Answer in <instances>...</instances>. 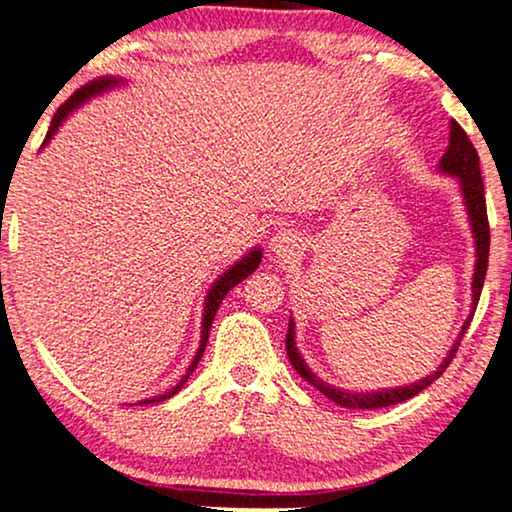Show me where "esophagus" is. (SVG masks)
I'll list each match as a JSON object with an SVG mask.
<instances>
[{
    "label": "esophagus",
    "mask_w": 512,
    "mask_h": 512,
    "mask_svg": "<svg viewBox=\"0 0 512 512\" xmlns=\"http://www.w3.org/2000/svg\"><path fill=\"white\" fill-rule=\"evenodd\" d=\"M300 245L302 238L290 229H281L274 238H271V250H274L276 255H293L295 250H300Z\"/></svg>",
    "instance_id": "34e87169"
}]
</instances>
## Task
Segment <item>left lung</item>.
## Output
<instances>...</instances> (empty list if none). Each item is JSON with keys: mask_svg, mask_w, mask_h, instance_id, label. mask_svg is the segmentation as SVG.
Returning <instances> with one entry per match:
<instances>
[{"mask_svg": "<svg viewBox=\"0 0 512 512\" xmlns=\"http://www.w3.org/2000/svg\"><path fill=\"white\" fill-rule=\"evenodd\" d=\"M439 172L449 174V177H456L458 184H461V193L465 200V210H468V219L472 226V238H475L477 245V262H475V274H472V312L468 319H465L461 335L454 342V347L449 349L442 364L435 373H430L428 378L418 380V383L406 385V387H392V390H380V392H349L340 390V387H333L323 383L321 378H316L312 368L304 364L295 347V323L290 319L288 333H286V352L290 364L295 366V371L307 380L309 385H314L321 394H326L328 399L335 401L338 406H345V409H383V406L399 404V401H406L416 397L418 392H423L425 387L435 383L439 375L444 373V368L451 364L458 352V345H461V338L468 331L472 316H475L477 302H480L484 276H487V264H489V219H487V200H484V184H482V172H480V155H477L475 146L468 139V134L463 132V127L458 125L456 120H451L449 129V146H446V153L439 160Z\"/></svg>", "mask_w": 512, "mask_h": 512, "instance_id": "left-lung-1", "label": "left lung"}]
</instances>
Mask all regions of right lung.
I'll use <instances>...</instances> for the list:
<instances>
[{
	"label": "right lung",
	"mask_w": 512,
	"mask_h": 512,
	"mask_svg": "<svg viewBox=\"0 0 512 512\" xmlns=\"http://www.w3.org/2000/svg\"><path fill=\"white\" fill-rule=\"evenodd\" d=\"M118 84H122V80H118V77H99V80H92L89 84H84V87L77 89V92H75L73 96H70V99H68L66 103H63V106L58 108V111H56L54 120H51L49 132H47V139H44V144H49V139L54 137V134L58 132V127L63 125V120H66L68 115L75 111V108H80L84 101H89V99H92V96H96V94H103V92H108V89L118 87ZM260 262H262V250H260V248L250 250L248 255L243 257V260H238V262L234 264V267L226 269L224 274L219 276L215 283H212L210 293H208V297H205V309H203V331H200V347H198L196 357H193V361H191L189 371H186L184 378H181L179 383L174 385L170 392L160 394V397H153V399H144V401H141V404H153V401H165V399L174 397V394H177V392L181 390V387H184L186 380H189V375L193 373V368L198 366L200 357H203V352H205V342H208L210 326H212V321H215V314H217L219 304H222V300H224L226 293H229L231 288L238 286V283H241L245 276H250L252 271H255L257 267H260Z\"/></svg>",
	"instance_id": "1"
}]
</instances>
